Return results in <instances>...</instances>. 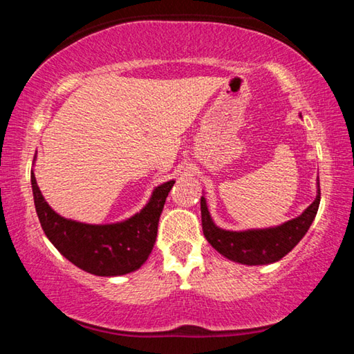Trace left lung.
Returning a JSON list of instances; mask_svg holds the SVG:
<instances>
[{"instance_id":"left-lung-1","label":"left lung","mask_w":354,"mask_h":354,"mask_svg":"<svg viewBox=\"0 0 354 354\" xmlns=\"http://www.w3.org/2000/svg\"><path fill=\"white\" fill-rule=\"evenodd\" d=\"M317 189L319 190H317L314 203L299 217L274 227L250 231H225L215 226L209 215L205 196H201L203 232L207 242L227 259L247 263V266H263V263L277 262L292 251L313 225L320 205L319 183H317Z\"/></svg>"}]
</instances>
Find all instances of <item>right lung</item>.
<instances>
[{
    "instance_id": "add662e5",
    "label": "right lung",
    "mask_w": 354,
    "mask_h": 354,
    "mask_svg": "<svg viewBox=\"0 0 354 354\" xmlns=\"http://www.w3.org/2000/svg\"><path fill=\"white\" fill-rule=\"evenodd\" d=\"M34 205L50 242L76 267L97 277H118L140 268L158 236V223L175 181L156 187L139 214L120 223L87 225L64 218L45 201L31 173Z\"/></svg>"
}]
</instances>
